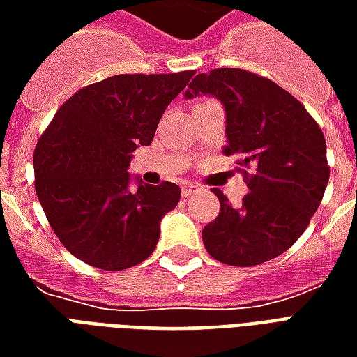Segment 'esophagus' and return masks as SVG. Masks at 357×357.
Returning <instances> with one entry per match:
<instances>
[{"instance_id": "obj_1", "label": "esophagus", "mask_w": 357, "mask_h": 357, "mask_svg": "<svg viewBox=\"0 0 357 357\" xmlns=\"http://www.w3.org/2000/svg\"><path fill=\"white\" fill-rule=\"evenodd\" d=\"M201 191V185H197V183H183L181 185V195L183 197H193Z\"/></svg>"}]
</instances>
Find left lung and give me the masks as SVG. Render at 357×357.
Segmentation results:
<instances>
[{"mask_svg":"<svg viewBox=\"0 0 357 357\" xmlns=\"http://www.w3.org/2000/svg\"><path fill=\"white\" fill-rule=\"evenodd\" d=\"M199 95H212L224 105V155L237 156L250 189L239 208L212 189L220 214L202 229V243L227 266L268 262L306 231L329 183L321 128L275 82L241 68L197 74L185 97Z\"/></svg>","mask_w":357,"mask_h":357,"instance_id":"1","label":"left lung"}]
</instances>
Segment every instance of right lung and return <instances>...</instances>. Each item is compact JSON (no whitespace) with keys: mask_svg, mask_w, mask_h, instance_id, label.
I'll list each match as a JSON object with an SVG mask.
<instances>
[{"mask_svg":"<svg viewBox=\"0 0 357 357\" xmlns=\"http://www.w3.org/2000/svg\"><path fill=\"white\" fill-rule=\"evenodd\" d=\"M195 70L118 74L91 84L55 112L34 151L36 195L65 248L107 271L137 266L153 255L160 220L181 189L139 178L132 191V153L151 145L158 120Z\"/></svg>","mask_w":357,"mask_h":357,"instance_id":"right-lung-1","label":"right lung"}]
</instances>
